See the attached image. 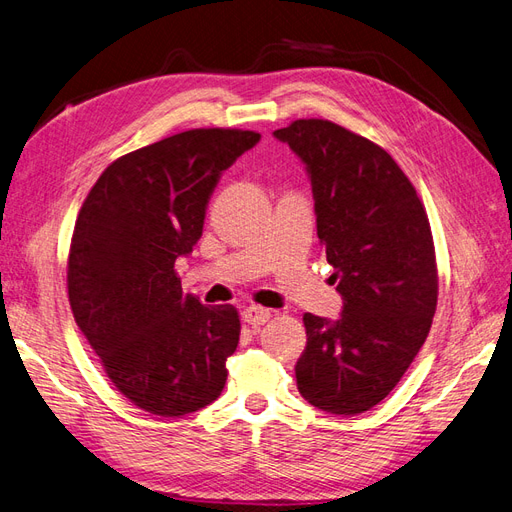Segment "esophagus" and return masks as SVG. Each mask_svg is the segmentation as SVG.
Segmentation results:
<instances>
[{"instance_id": "34e87169", "label": "esophagus", "mask_w": 512, "mask_h": 512, "mask_svg": "<svg viewBox=\"0 0 512 512\" xmlns=\"http://www.w3.org/2000/svg\"><path fill=\"white\" fill-rule=\"evenodd\" d=\"M270 317H272V312L268 308H261V306H246L242 310V319L249 325H263Z\"/></svg>"}]
</instances>
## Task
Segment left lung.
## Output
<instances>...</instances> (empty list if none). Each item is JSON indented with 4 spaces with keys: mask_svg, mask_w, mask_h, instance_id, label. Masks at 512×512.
<instances>
[{
    "mask_svg": "<svg viewBox=\"0 0 512 512\" xmlns=\"http://www.w3.org/2000/svg\"><path fill=\"white\" fill-rule=\"evenodd\" d=\"M306 166L317 236L334 266L342 312H306L295 364L302 398L332 415H359L400 383L419 353L438 300L430 221L398 163L381 146L332 121L276 129Z\"/></svg>",
    "mask_w": 512,
    "mask_h": 512,
    "instance_id": "8db88e82",
    "label": "left lung"
}]
</instances>
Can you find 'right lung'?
<instances>
[{"label":"right lung","mask_w":512,"mask_h":512,"mask_svg":"<svg viewBox=\"0 0 512 512\" xmlns=\"http://www.w3.org/2000/svg\"><path fill=\"white\" fill-rule=\"evenodd\" d=\"M189 129L119 157L82 204L68 259L76 325L127 400L183 417L221 395L240 340L234 306H204L174 272L202 238L221 174L259 142Z\"/></svg>","instance_id":"add662e5"}]
</instances>
